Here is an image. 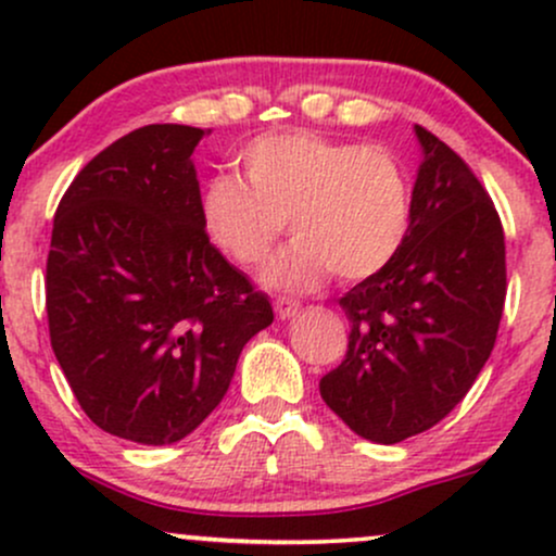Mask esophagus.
<instances>
[{
  "mask_svg": "<svg viewBox=\"0 0 556 556\" xmlns=\"http://www.w3.org/2000/svg\"><path fill=\"white\" fill-rule=\"evenodd\" d=\"M298 308H300V305L295 303V300H290V298H277V300H274V311H277V316L282 318V321H285V318L295 316Z\"/></svg>",
  "mask_w": 556,
  "mask_h": 556,
  "instance_id": "esophagus-1",
  "label": "esophagus"
}]
</instances>
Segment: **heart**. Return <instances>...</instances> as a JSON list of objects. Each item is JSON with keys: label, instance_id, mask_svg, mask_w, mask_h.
I'll use <instances>...</instances> for the list:
<instances>
[{"label": "heart", "instance_id": "heart-1", "mask_svg": "<svg viewBox=\"0 0 556 556\" xmlns=\"http://www.w3.org/2000/svg\"><path fill=\"white\" fill-rule=\"evenodd\" d=\"M245 180L214 175L201 190L208 240L240 266L271 253L290 219L295 240L264 269L279 290H314L334 271L361 282L392 264L410 232L413 185L384 146L316 132H266L242 149Z\"/></svg>", "mask_w": 556, "mask_h": 556}]
</instances>
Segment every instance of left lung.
Here are the masks:
<instances>
[{
	"mask_svg": "<svg viewBox=\"0 0 556 556\" xmlns=\"http://www.w3.org/2000/svg\"><path fill=\"white\" fill-rule=\"evenodd\" d=\"M410 232L392 264L340 298L348 355L321 397L358 437L397 444L429 431L473 387L507 295L500 214L450 146L416 125Z\"/></svg>",
	"mask_w": 556,
	"mask_h": 556,
	"instance_id": "8db88e82",
	"label": "left lung"
}]
</instances>
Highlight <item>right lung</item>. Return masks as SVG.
Instances as JSON below:
<instances>
[{"instance_id":"add662e5","label":"right lung","mask_w":556,"mask_h":556,"mask_svg":"<svg viewBox=\"0 0 556 556\" xmlns=\"http://www.w3.org/2000/svg\"><path fill=\"white\" fill-rule=\"evenodd\" d=\"M206 132L146 125L78 172L47 258L52 350L99 429L175 444L227 394L269 298L208 242L193 151Z\"/></svg>"}]
</instances>
